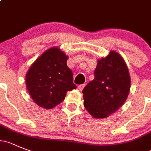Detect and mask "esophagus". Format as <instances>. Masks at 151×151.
Listing matches in <instances>:
<instances>
[{"instance_id": "esophagus-1", "label": "esophagus", "mask_w": 151, "mask_h": 151, "mask_svg": "<svg viewBox=\"0 0 151 151\" xmlns=\"http://www.w3.org/2000/svg\"><path fill=\"white\" fill-rule=\"evenodd\" d=\"M84 87H85V84H82V85H79L78 86V89L80 90V91H83V89L84 88Z\"/></svg>"}]
</instances>
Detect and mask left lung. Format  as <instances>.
I'll return each instance as SVG.
<instances>
[{
  "label": "left lung",
  "mask_w": 151,
  "mask_h": 151,
  "mask_svg": "<svg viewBox=\"0 0 151 151\" xmlns=\"http://www.w3.org/2000/svg\"><path fill=\"white\" fill-rule=\"evenodd\" d=\"M127 65L118 52L98 60L95 79L83 90L84 106L95 118H106L124 104L130 89Z\"/></svg>",
  "instance_id": "obj_1"
}]
</instances>
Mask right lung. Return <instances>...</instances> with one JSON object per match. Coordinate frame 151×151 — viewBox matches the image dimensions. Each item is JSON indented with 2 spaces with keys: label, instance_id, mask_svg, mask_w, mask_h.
I'll list each match as a JSON object with an SVG mask.
<instances>
[{
  "label": "right lung",
  "instance_id": "add662e5",
  "mask_svg": "<svg viewBox=\"0 0 151 151\" xmlns=\"http://www.w3.org/2000/svg\"><path fill=\"white\" fill-rule=\"evenodd\" d=\"M68 56L57 47L44 52L29 67L26 86L29 95L40 107L50 109L60 104L68 91L77 88L72 71L67 66Z\"/></svg>",
  "mask_w": 151,
  "mask_h": 151
}]
</instances>
